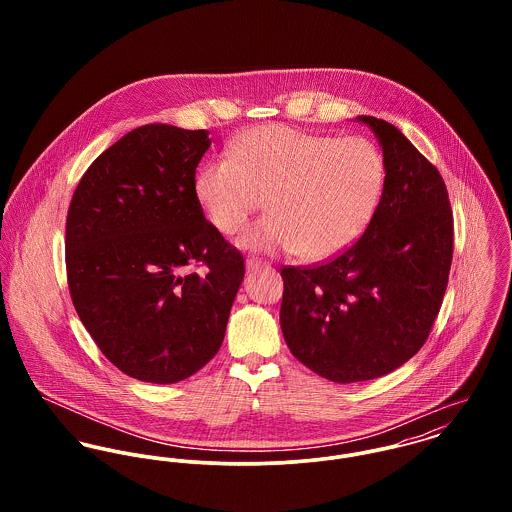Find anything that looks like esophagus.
Wrapping results in <instances>:
<instances>
[{
    "mask_svg": "<svg viewBox=\"0 0 512 512\" xmlns=\"http://www.w3.org/2000/svg\"><path fill=\"white\" fill-rule=\"evenodd\" d=\"M264 266H268L264 260H258V258H248V260H246V268L252 270V272H254V270H260V268H264Z\"/></svg>",
    "mask_w": 512,
    "mask_h": 512,
    "instance_id": "34e87169",
    "label": "esophagus"
}]
</instances>
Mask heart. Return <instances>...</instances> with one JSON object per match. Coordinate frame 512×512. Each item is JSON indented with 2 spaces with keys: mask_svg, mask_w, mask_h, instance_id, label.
Returning a JSON list of instances; mask_svg holds the SVG:
<instances>
[{
  "mask_svg": "<svg viewBox=\"0 0 512 512\" xmlns=\"http://www.w3.org/2000/svg\"><path fill=\"white\" fill-rule=\"evenodd\" d=\"M226 155L197 171L195 193L226 236L242 232L266 197L270 213L240 240L248 250L333 258L363 236L386 187L380 147L359 136L272 124L240 136Z\"/></svg>",
  "mask_w": 512,
  "mask_h": 512,
  "instance_id": "b5f03b06",
  "label": "heart"
}]
</instances>
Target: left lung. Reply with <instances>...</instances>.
I'll use <instances>...</instances> for the list:
<instances>
[{
  "label": "left lung",
  "instance_id": "8db88e82",
  "mask_svg": "<svg viewBox=\"0 0 512 512\" xmlns=\"http://www.w3.org/2000/svg\"><path fill=\"white\" fill-rule=\"evenodd\" d=\"M376 134L386 187L365 234L335 258L284 266L280 325L293 357L333 382L392 372L428 341L453 258V215L438 169L392 124Z\"/></svg>",
  "mask_w": 512,
  "mask_h": 512
}]
</instances>
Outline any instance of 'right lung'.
Returning a JSON list of instances; mask_svg holds the SVG:
<instances>
[{"mask_svg": "<svg viewBox=\"0 0 512 512\" xmlns=\"http://www.w3.org/2000/svg\"><path fill=\"white\" fill-rule=\"evenodd\" d=\"M209 147L207 130L136 128L92 161L69 207L74 309L102 355L144 382H179L219 353L244 278L195 193Z\"/></svg>", "mask_w": 512, "mask_h": 512, "instance_id": "1", "label": "right lung"}]
</instances>
